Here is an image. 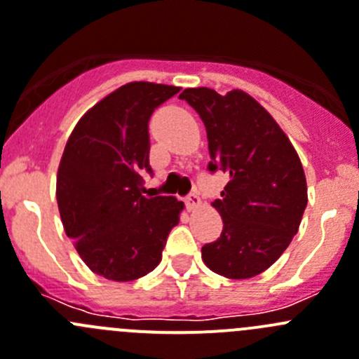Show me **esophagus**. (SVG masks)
I'll use <instances>...</instances> for the list:
<instances>
[{"instance_id": "34e87169", "label": "esophagus", "mask_w": 359, "mask_h": 359, "mask_svg": "<svg viewBox=\"0 0 359 359\" xmlns=\"http://www.w3.org/2000/svg\"><path fill=\"white\" fill-rule=\"evenodd\" d=\"M186 205L189 210H196L202 207V200H200L198 195H189L186 198Z\"/></svg>"}]
</instances>
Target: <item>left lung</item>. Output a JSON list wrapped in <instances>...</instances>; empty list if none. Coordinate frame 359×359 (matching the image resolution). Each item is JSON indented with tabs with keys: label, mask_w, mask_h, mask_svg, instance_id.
<instances>
[{
	"label": "left lung",
	"mask_w": 359,
	"mask_h": 359,
	"mask_svg": "<svg viewBox=\"0 0 359 359\" xmlns=\"http://www.w3.org/2000/svg\"><path fill=\"white\" fill-rule=\"evenodd\" d=\"M187 100L205 123L210 164L229 173L223 198L210 205L223 219L219 239L202 248L210 271L246 280L269 269L287 250L308 202L303 164L289 136L250 93L225 95L200 86Z\"/></svg>",
	"instance_id": "8db88e82"
}]
</instances>
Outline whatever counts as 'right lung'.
Here are the masks:
<instances>
[{"mask_svg": "<svg viewBox=\"0 0 359 359\" xmlns=\"http://www.w3.org/2000/svg\"><path fill=\"white\" fill-rule=\"evenodd\" d=\"M179 86L133 81L100 99L67 140L56 175V200L67 237L92 273L133 281L157 267L184 203L143 196L149 120Z\"/></svg>", "mask_w": 359, "mask_h": 359, "instance_id": "1", "label": "right lung"}]
</instances>
